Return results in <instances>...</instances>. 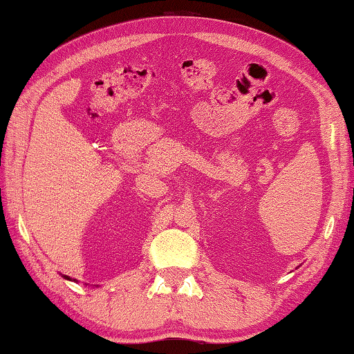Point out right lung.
Masks as SVG:
<instances>
[{
  "label": "right lung",
  "instance_id": "obj_1",
  "mask_svg": "<svg viewBox=\"0 0 354 354\" xmlns=\"http://www.w3.org/2000/svg\"><path fill=\"white\" fill-rule=\"evenodd\" d=\"M67 279H71V278H67Z\"/></svg>",
  "mask_w": 354,
  "mask_h": 354
}]
</instances>
